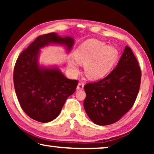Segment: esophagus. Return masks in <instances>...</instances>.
<instances>
[{"instance_id": "obj_1", "label": "esophagus", "mask_w": 154, "mask_h": 154, "mask_svg": "<svg viewBox=\"0 0 154 154\" xmlns=\"http://www.w3.org/2000/svg\"><path fill=\"white\" fill-rule=\"evenodd\" d=\"M83 87H84L83 83H82V82H81V83H79V84H78L77 89L78 90H83Z\"/></svg>"}]
</instances>
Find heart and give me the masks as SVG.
I'll use <instances>...</instances> for the list:
<instances>
[{"label":"heart","instance_id":"b5f03b06","mask_svg":"<svg viewBox=\"0 0 154 154\" xmlns=\"http://www.w3.org/2000/svg\"><path fill=\"white\" fill-rule=\"evenodd\" d=\"M74 54L77 60H69V68L76 72L79 62L84 64L85 74L91 79H98L106 75L119 57V52L115 48L107 46L104 42L95 39L84 42L75 50Z\"/></svg>","mask_w":154,"mask_h":154}]
</instances>
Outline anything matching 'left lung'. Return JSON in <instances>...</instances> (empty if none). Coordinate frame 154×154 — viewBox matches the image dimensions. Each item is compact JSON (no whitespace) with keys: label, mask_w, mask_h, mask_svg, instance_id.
I'll use <instances>...</instances> for the list:
<instances>
[{"label":"left lung","mask_w":154,"mask_h":154,"mask_svg":"<svg viewBox=\"0 0 154 154\" xmlns=\"http://www.w3.org/2000/svg\"><path fill=\"white\" fill-rule=\"evenodd\" d=\"M141 76L137 60L126 45L116 67L107 76L84 86L83 106L90 120L97 125H108L121 119L135 102Z\"/></svg>","instance_id":"obj_1"}]
</instances>
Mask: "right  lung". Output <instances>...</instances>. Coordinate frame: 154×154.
I'll list each match as a JSON object with an SVG mask.
<instances>
[{"label": "right lung", "instance_id": "obj_1", "mask_svg": "<svg viewBox=\"0 0 154 154\" xmlns=\"http://www.w3.org/2000/svg\"><path fill=\"white\" fill-rule=\"evenodd\" d=\"M73 43V38H63L56 33L39 35L16 61L13 73L16 95L23 111L35 121L48 123L56 119L79 83L67 79L57 68L40 66V48L54 43L66 45L69 51Z\"/></svg>", "mask_w": 154, "mask_h": 154}]
</instances>
